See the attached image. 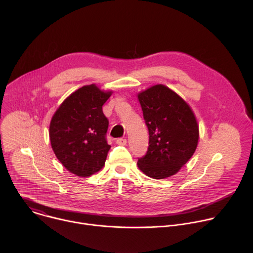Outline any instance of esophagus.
<instances>
[{"instance_id":"esophagus-1","label":"esophagus","mask_w":253,"mask_h":253,"mask_svg":"<svg viewBox=\"0 0 253 253\" xmlns=\"http://www.w3.org/2000/svg\"><path fill=\"white\" fill-rule=\"evenodd\" d=\"M116 143L118 144V145H126L127 144V140L125 139V138H118L117 140H116Z\"/></svg>"}]
</instances>
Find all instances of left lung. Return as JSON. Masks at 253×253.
Wrapping results in <instances>:
<instances>
[{
  "mask_svg": "<svg viewBox=\"0 0 253 253\" xmlns=\"http://www.w3.org/2000/svg\"><path fill=\"white\" fill-rule=\"evenodd\" d=\"M137 96L149 131L148 150L138 159V168L154 179L170 177L197 148L199 126L194 112L185 100L162 84Z\"/></svg>",
  "mask_w": 253,
  "mask_h": 253,
  "instance_id": "8db88e82",
  "label": "left lung"
}]
</instances>
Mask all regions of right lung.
<instances>
[{
    "label": "right lung",
    "mask_w": 253,
    "mask_h": 253,
    "mask_svg": "<svg viewBox=\"0 0 253 253\" xmlns=\"http://www.w3.org/2000/svg\"><path fill=\"white\" fill-rule=\"evenodd\" d=\"M96 84L68 96L54 113L49 128L52 149L71 173L88 177L105 165L111 146L106 141L108 119L102 106L112 95Z\"/></svg>",
    "instance_id": "add662e5"
}]
</instances>
